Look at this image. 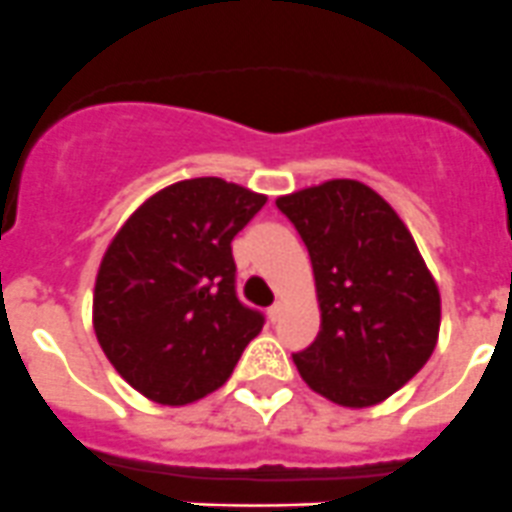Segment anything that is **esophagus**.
<instances>
[{"label": "esophagus", "mask_w": 512, "mask_h": 512, "mask_svg": "<svg viewBox=\"0 0 512 512\" xmlns=\"http://www.w3.org/2000/svg\"><path fill=\"white\" fill-rule=\"evenodd\" d=\"M282 315V302H275V305H270V310H267V317H270V322H277Z\"/></svg>", "instance_id": "esophagus-1"}]
</instances>
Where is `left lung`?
Returning <instances> with one entry per match:
<instances>
[{"label": "left lung", "mask_w": 512, "mask_h": 512, "mask_svg": "<svg viewBox=\"0 0 512 512\" xmlns=\"http://www.w3.org/2000/svg\"><path fill=\"white\" fill-rule=\"evenodd\" d=\"M310 252L320 332L295 352L315 393L370 408L430 360L440 330V292L393 207L355 180H330L277 197Z\"/></svg>", "instance_id": "1"}]
</instances>
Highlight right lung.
Here are the masks:
<instances>
[{
    "mask_svg": "<svg viewBox=\"0 0 512 512\" xmlns=\"http://www.w3.org/2000/svg\"><path fill=\"white\" fill-rule=\"evenodd\" d=\"M265 202L220 177H195L152 195L114 235L94 285V332L145 398H205L262 330L265 315L237 297L232 240Z\"/></svg>",
    "mask_w": 512,
    "mask_h": 512,
    "instance_id": "1",
    "label": "right lung"
}]
</instances>
